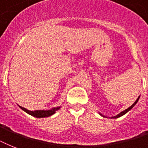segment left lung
Instances as JSON below:
<instances>
[{
  "instance_id": "8db88e82",
  "label": "left lung",
  "mask_w": 148,
  "mask_h": 148,
  "mask_svg": "<svg viewBox=\"0 0 148 148\" xmlns=\"http://www.w3.org/2000/svg\"><path fill=\"white\" fill-rule=\"evenodd\" d=\"M139 98H140V96H139V97H138V99H137V100H136V101H135V102H134V103L133 104H132V105L131 106V107H129L128 108H127L126 110H123V111H121V113H119V114H117V115H116V116H114V117H111V118H118V117H121V116H123V115H124V114H126V113H127V112H128L129 110H131V109H132V108H133L134 107V105H135L136 103H138V100H139ZM99 114H100V115H101V116H102V117H106L105 116H103V114H101V113H99Z\"/></svg>"
}]
</instances>
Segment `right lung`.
<instances>
[{"label": "right lung", "instance_id": "obj_1", "mask_svg": "<svg viewBox=\"0 0 148 148\" xmlns=\"http://www.w3.org/2000/svg\"><path fill=\"white\" fill-rule=\"evenodd\" d=\"M20 108H21L22 110L25 111L26 113H27L28 114L33 116V117H38V118H41V117H50L51 115H53L55 114L56 110H58L60 108V107H57V108H53L50 109V110H29L27 109L24 108H22L21 106H19Z\"/></svg>", "mask_w": 148, "mask_h": 148}]
</instances>
